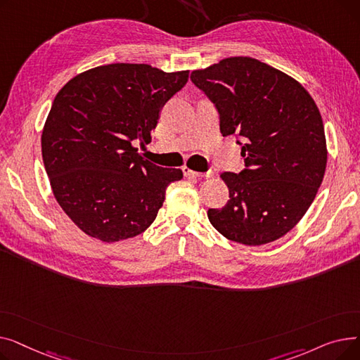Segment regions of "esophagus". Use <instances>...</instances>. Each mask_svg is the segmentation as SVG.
I'll use <instances>...</instances> for the list:
<instances>
[{
	"label": "esophagus",
	"mask_w": 360,
	"mask_h": 360,
	"mask_svg": "<svg viewBox=\"0 0 360 360\" xmlns=\"http://www.w3.org/2000/svg\"><path fill=\"white\" fill-rule=\"evenodd\" d=\"M182 170H184L185 176H191V178H210V176L214 175L213 170H209V172H204V174L202 172H195V170H191L188 167H184Z\"/></svg>",
	"instance_id": "1"
}]
</instances>
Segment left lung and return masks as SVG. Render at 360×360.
Instances as JSON below:
<instances>
[{"mask_svg": "<svg viewBox=\"0 0 360 360\" xmlns=\"http://www.w3.org/2000/svg\"><path fill=\"white\" fill-rule=\"evenodd\" d=\"M191 82L214 105L223 137L238 139L245 160L239 174L220 175L229 201L209 209L210 223L243 245L286 235L309 209L327 166L324 124L311 94L250 56L195 70Z\"/></svg>", "mask_w": 360, "mask_h": 360, "instance_id": "8db88e82", "label": "left lung"}]
</instances>
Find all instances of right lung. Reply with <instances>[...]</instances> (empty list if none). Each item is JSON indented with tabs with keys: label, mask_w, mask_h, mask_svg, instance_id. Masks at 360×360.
Returning <instances> with one entry per match:
<instances>
[{
	"label": "right lung",
	"mask_w": 360,
	"mask_h": 360,
	"mask_svg": "<svg viewBox=\"0 0 360 360\" xmlns=\"http://www.w3.org/2000/svg\"><path fill=\"white\" fill-rule=\"evenodd\" d=\"M190 71L109 64L71 79L56 94L42 132L53 195L91 238L117 242L143 233L181 169L144 160L134 143L151 141L165 103Z\"/></svg>",
	"instance_id": "1"
}]
</instances>
